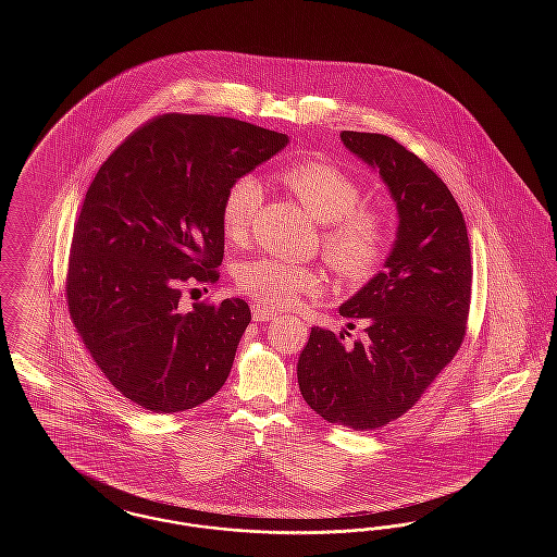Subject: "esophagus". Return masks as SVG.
<instances>
[{
	"instance_id": "esophagus-1",
	"label": "esophagus",
	"mask_w": 557,
	"mask_h": 557,
	"mask_svg": "<svg viewBox=\"0 0 557 557\" xmlns=\"http://www.w3.org/2000/svg\"><path fill=\"white\" fill-rule=\"evenodd\" d=\"M252 319H255V321H259V323H265V321L275 319V313L265 309L263 305H252Z\"/></svg>"
}]
</instances>
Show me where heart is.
<instances>
[{
	"label": "heart",
	"instance_id": "1",
	"mask_svg": "<svg viewBox=\"0 0 557 557\" xmlns=\"http://www.w3.org/2000/svg\"><path fill=\"white\" fill-rule=\"evenodd\" d=\"M280 177L321 223L323 252L345 280L371 277L388 255L391 230L384 214L361 207V186L327 159H300L286 164ZM265 189L257 175H238L221 202V230L230 242L246 238L263 202ZM236 286L267 309H290L305 294H319L325 277L315 267L298 265L277 257L242 261Z\"/></svg>",
	"mask_w": 557,
	"mask_h": 557
}]
</instances>
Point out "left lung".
I'll return each mask as SVG.
<instances>
[{
    "instance_id": "left-lung-1",
    "label": "left lung",
    "mask_w": 557,
    "mask_h": 557,
    "mask_svg": "<svg viewBox=\"0 0 557 557\" xmlns=\"http://www.w3.org/2000/svg\"><path fill=\"white\" fill-rule=\"evenodd\" d=\"M341 139L391 189L397 239L384 269L341 307L343 318L363 323V336L345 343V334L311 327L296 373L323 420L375 430L407 413L463 343L470 239L449 187L424 160L382 133L343 132Z\"/></svg>"
}]
</instances>
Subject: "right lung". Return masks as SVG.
Instances as JSON below:
<instances>
[{
    "label": "right lung",
    "mask_w": 557,
    "mask_h": 557,
    "mask_svg": "<svg viewBox=\"0 0 557 557\" xmlns=\"http://www.w3.org/2000/svg\"><path fill=\"white\" fill-rule=\"evenodd\" d=\"M288 135L227 116L169 112L104 160L85 194L66 269V302L108 382L154 413L219 393L250 323L242 298L182 307L186 284H214L221 202Z\"/></svg>",
    "instance_id": "obj_1"
}]
</instances>
